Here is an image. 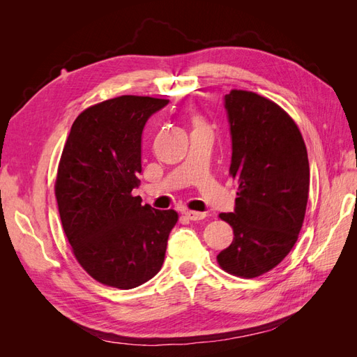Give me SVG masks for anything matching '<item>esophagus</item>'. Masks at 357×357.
<instances>
[{
    "label": "esophagus",
    "mask_w": 357,
    "mask_h": 357,
    "mask_svg": "<svg viewBox=\"0 0 357 357\" xmlns=\"http://www.w3.org/2000/svg\"><path fill=\"white\" fill-rule=\"evenodd\" d=\"M185 214H186V218L190 219V220H202V219L207 218V214H205V213L193 211V210H188V211H185Z\"/></svg>",
    "instance_id": "obj_1"
}]
</instances>
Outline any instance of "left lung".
Instances as JSON below:
<instances>
[{"label": "left lung", "instance_id": "1", "mask_svg": "<svg viewBox=\"0 0 357 357\" xmlns=\"http://www.w3.org/2000/svg\"><path fill=\"white\" fill-rule=\"evenodd\" d=\"M225 109L238 198L234 213L219 215L234 240L218 262L226 273L253 278L282 262L298 240L310 189L307 147L294 119L265 96L234 89Z\"/></svg>", "mask_w": 357, "mask_h": 357}]
</instances>
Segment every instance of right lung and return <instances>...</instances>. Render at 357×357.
Segmentation results:
<instances>
[{"instance_id": "add662e5", "label": "right lung", "mask_w": 357, "mask_h": 357, "mask_svg": "<svg viewBox=\"0 0 357 357\" xmlns=\"http://www.w3.org/2000/svg\"><path fill=\"white\" fill-rule=\"evenodd\" d=\"M168 100L123 95L89 107L63 146L55 195L73 253L96 282L134 289L164 264L174 210L132 195L142 172V135Z\"/></svg>"}]
</instances>
